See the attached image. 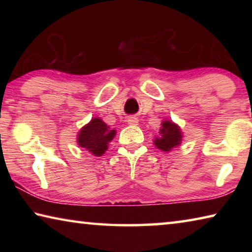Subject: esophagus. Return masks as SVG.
I'll return each instance as SVG.
<instances>
[{"mask_svg": "<svg viewBox=\"0 0 252 252\" xmlns=\"http://www.w3.org/2000/svg\"><path fill=\"white\" fill-rule=\"evenodd\" d=\"M127 122H129V125L136 126V125H138V123H139V120H138V118H135V117H131V118L127 119Z\"/></svg>", "mask_w": 252, "mask_h": 252, "instance_id": "obj_1", "label": "esophagus"}]
</instances>
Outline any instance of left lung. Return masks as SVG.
<instances>
[{
    "mask_svg": "<svg viewBox=\"0 0 252 252\" xmlns=\"http://www.w3.org/2000/svg\"><path fill=\"white\" fill-rule=\"evenodd\" d=\"M181 139L182 135L179 126L171 121H163L160 129V136L156 138L155 144L162 151H170L180 144Z\"/></svg>",
    "mask_w": 252,
    "mask_h": 252,
    "instance_id": "left-lung-1",
    "label": "left lung"
}]
</instances>
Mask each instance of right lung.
<instances>
[{
    "label": "right lung",
    "mask_w": 252,
    "mask_h": 252,
    "mask_svg": "<svg viewBox=\"0 0 252 252\" xmlns=\"http://www.w3.org/2000/svg\"><path fill=\"white\" fill-rule=\"evenodd\" d=\"M116 135V130H110L101 119H92L89 125L81 129L78 143L94 156H102L108 149V144Z\"/></svg>",
    "instance_id": "right-lung-1"
}]
</instances>
